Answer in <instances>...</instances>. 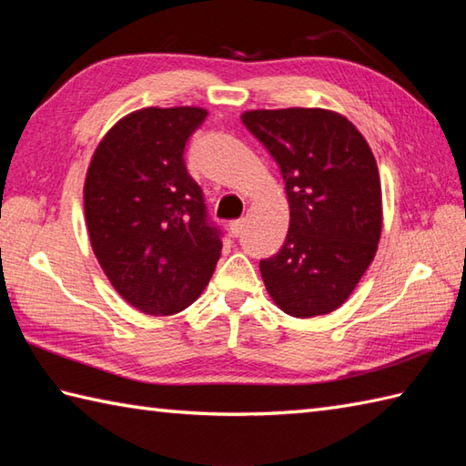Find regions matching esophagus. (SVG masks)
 <instances>
[{
    "mask_svg": "<svg viewBox=\"0 0 466 466\" xmlns=\"http://www.w3.org/2000/svg\"><path fill=\"white\" fill-rule=\"evenodd\" d=\"M244 224H246L244 218H240V220H232L230 224H228V230H230V234L238 238V236L242 234V230H244Z\"/></svg>",
    "mask_w": 466,
    "mask_h": 466,
    "instance_id": "34e87169",
    "label": "esophagus"
}]
</instances>
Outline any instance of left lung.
<instances>
[{"mask_svg": "<svg viewBox=\"0 0 466 466\" xmlns=\"http://www.w3.org/2000/svg\"><path fill=\"white\" fill-rule=\"evenodd\" d=\"M242 122L280 166L290 206L282 248L260 260L266 290L296 319L329 314L379 248L382 192L372 150L352 122L322 107L252 110Z\"/></svg>", "mask_w": 466, "mask_h": 466, "instance_id": "left-lung-1", "label": "left lung"}]
</instances>
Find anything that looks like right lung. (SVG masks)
I'll return each instance as SVG.
<instances>
[{"label":"right lung","instance_id":"1","mask_svg":"<svg viewBox=\"0 0 466 466\" xmlns=\"http://www.w3.org/2000/svg\"><path fill=\"white\" fill-rule=\"evenodd\" d=\"M204 107H144L96 147L84 184L87 234L107 280L134 309L167 316L210 282L222 232L208 220L184 147Z\"/></svg>","mask_w":466,"mask_h":466}]
</instances>
